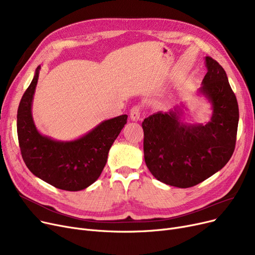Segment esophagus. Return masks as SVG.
<instances>
[{
  "label": "esophagus",
  "mask_w": 255,
  "mask_h": 255,
  "mask_svg": "<svg viewBox=\"0 0 255 255\" xmlns=\"http://www.w3.org/2000/svg\"><path fill=\"white\" fill-rule=\"evenodd\" d=\"M140 113H141L140 106H138V105L133 106L132 109H131V111H130V119H131V121H133V122H136V121H138L140 119Z\"/></svg>",
  "instance_id": "34e87169"
}]
</instances>
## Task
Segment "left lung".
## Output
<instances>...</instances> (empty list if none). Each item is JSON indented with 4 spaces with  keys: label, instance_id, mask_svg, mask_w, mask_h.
Wrapping results in <instances>:
<instances>
[{
    "label": "left lung",
    "instance_id": "left-lung-1",
    "mask_svg": "<svg viewBox=\"0 0 255 255\" xmlns=\"http://www.w3.org/2000/svg\"><path fill=\"white\" fill-rule=\"evenodd\" d=\"M207 74L197 95L211 104L206 123H187L189 112L181 102L142 122L144 161L152 175L166 185L188 188L219 171L231 159L239 123V106L222 67L205 58Z\"/></svg>",
    "mask_w": 255,
    "mask_h": 255
}]
</instances>
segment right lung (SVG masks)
I'll return each instance as SVG.
<instances>
[{"mask_svg":"<svg viewBox=\"0 0 255 255\" xmlns=\"http://www.w3.org/2000/svg\"><path fill=\"white\" fill-rule=\"evenodd\" d=\"M41 66L24 92L17 111V135L23 161L37 178L56 188L79 191L100 177L114 141L127 123V115L102 121L72 140L44 135L34 122L32 105Z\"/></svg>","mask_w":255,"mask_h":255,"instance_id":"obj_1","label":"right lung"}]
</instances>
